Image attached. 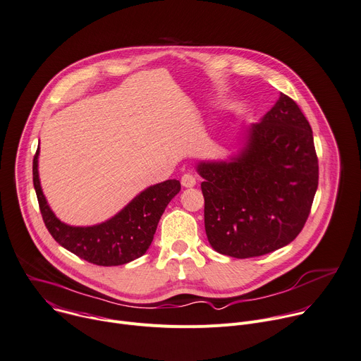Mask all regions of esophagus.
Listing matches in <instances>:
<instances>
[{
    "label": "esophagus",
    "mask_w": 361,
    "mask_h": 361,
    "mask_svg": "<svg viewBox=\"0 0 361 361\" xmlns=\"http://www.w3.org/2000/svg\"><path fill=\"white\" fill-rule=\"evenodd\" d=\"M181 184H183V187H185V188L194 187V185H195V177H194L192 174L185 173V174H183V177H181Z\"/></svg>",
    "instance_id": "1"
}]
</instances>
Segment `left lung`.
<instances>
[{
  "label": "left lung",
  "instance_id": "1",
  "mask_svg": "<svg viewBox=\"0 0 361 361\" xmlns=\"http://www.w3.org/2000/svg\"><path fill=\"white\" fill-rule=\"evenodd\" d=\"M204 227L209 243L238 259L271 253L300 235L318 187L310 122L289 96L253 123L238 157L203 161Z\"/></svg>",
  "mask_w": 361,
  "mask_h": 361
}]
</instances>
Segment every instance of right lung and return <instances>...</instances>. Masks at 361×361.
Here are the masks:
<instances>
[{"label": "right lung", "instance_id": "1", "mask_svg": "<svg viewBox=\"0 0 361 361\" xmlns=\"http://www.w3.org/2000/svg\"><path fill=\"white\" fill-rule=\"evenodd\" d=\"M37 166L39 148L32 159V183L47 231L60 246L99 267L125 265L142 256L154 239L164 210L181 190L178 180L151 185L112 219L101 224L75 227L60 221L49 207Z\"/></svg>", "mask_w": 361, "mask_h": 361}]
</instances>
